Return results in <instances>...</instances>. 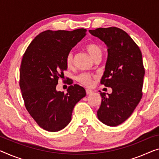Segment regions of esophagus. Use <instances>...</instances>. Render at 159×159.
<instances>
[{
	"mask_svg": "<svg viewBox=\"0 0 159 159\" xmlns=\"http://www.w3.org/2000/svg\"><path fill=\"white\" fill-rule=\"evenodd\" d=\"M86 94L89 95V94H91V93H93V91H92V90H91V89H86Z\"/></svg>",
	"mask_w": 159,
	"mask_h": 159,
	"instance_id": "obj_1",
	"label": "esophagus"
}]
</instances>
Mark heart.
Here are the masks:
<instances>
[{"label": "heart", "instance_id": "heart-1", "mask_svg": "<svg viewBox=\"0 0 159 159\" xmlns=\"http://www.w3.org/2000/svg\"><path fill=\"white\" fill-rule=\"evenodd\" d=\"M85 48L87 51L89 55L93 59L96 58L97 56H101L102 54V49L99 45L95 43H91L87 44ZM66 63L68 68L73 67L74 64V54L72 51L68 52L67 56L66 57ZM96 76L91 74L89 73H81L76 77V80L81 85L85 86L90 87L93 84V78Z\"/></svg>", "mask_w": 159, "mask_h": 159}]
</instances>
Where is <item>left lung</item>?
Listing matches in <instances>:
<instances>
[{"mask_svg":"<svg viewBox=\"0 0 159 159\" xmlns=\"http://www.w3.org/2000/svg\"><path fill=\"white\" fill-rule=\"evenodd\" d=\"M108 47L106 61L101 84L112 89L102 98L97 111L98 119L109 126H116L129 118L142 98L145 74L139 47L129 35L116 27L89 30Z\"/></svg>","mask_w":159,"mask_h":159,"instance_id":"left-lung-1","label":"left lung"}]
</instances>
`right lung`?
<instances>
[{
  "mask_svg": "<svg viewBox=\"0 0 159 159\" xmlns=\"http://www.w3.org/2000/svg\"><path fill=\"white\" fill-rule=\"evenodd\" d=\"M86 29L46 30L33 40L23 54L19 85L28 112L43 129L61 131L71 120L73 108L86 96L82 86L57 91L58 79L67 70L66 57L85 35Z\"/></svg>",
  "mask_w": 159,
  "mask_h": 159,
  "instance_id": "add662e5",
  "label": "right lung"
}]
</instances>
